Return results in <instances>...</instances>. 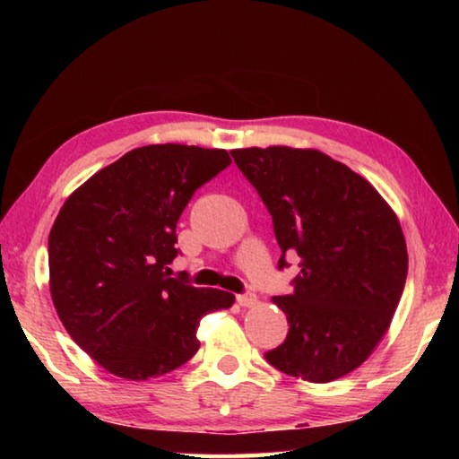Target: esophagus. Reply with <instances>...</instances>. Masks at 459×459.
Returning <instances> with one entry per match:
<instances>
[{
	"label": "esophagus",
	"mask_w": 459,
	"mask_h": 459,
	"mask_svg": "<svg viewBox=\"0 0 459 459\" xmlns=\"http://www.w3.org/2000/svg\"><path fill=\"white\" fill-rule=\"evenodd\" d=\"M237 301H238V306H243V307H253V306H257V295L240 293V295H237Z\"/></svg>",
	"instance_id": "esophagus-1"
}]
</instances>
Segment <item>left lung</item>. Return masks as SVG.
Segmentation results:
<instances>
[{"label": "left lung", "mask_w": 459, "mask_h": 459, "mask_svg": "<svg viewBox=\"0 0 459 459\" xmlns=\"http://www.w3.org/2000/svg\"><path fill=\"white\" fill-rule=\"evenodd\" d=\"M273 219L279 269L298 255L290 295H275L290 332L267 362L330 383L368 359L391 325L407 279L401 222L368 180L317 150H232Z\"/></svg>", "instance_id": "obj_1"}]
</instances>
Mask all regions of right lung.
<instances>
[{"instance_id":"right-lung-1","label":"right lung","mask_w":459,"mask_h":459,"mask_svg":"<svg viewBox=\"0 0 459 459\" xmlns=\"http://www.w3.org/2000/svg\"><path fill=\"white\" fill-rule=\"evenodd\" d=\"M230 166L227 150L158 143L127 152L79 186L48 237L62 325L107 372L147 380L198 352L200 320L235 295L169 277L176 224L192 194Z\"/></svg>"}]
</instances>
